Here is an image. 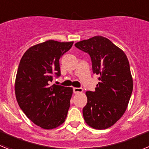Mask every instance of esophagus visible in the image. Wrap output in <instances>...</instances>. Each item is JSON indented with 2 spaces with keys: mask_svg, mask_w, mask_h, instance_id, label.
Masks as SVG:
<instances>
[{
  "mask_svg": "<svg viewBox=\"0 0 149 149\" xmlns=\"http://www.w3.org/2000/svg\"><path fill=\"white\" fill-rule=\"evenodd\" d=\"M73 92H74V94H77V93H82V92H83V89H82V88L74 87V88H73Z\"/></svg>",
  "mask_w": 149,
  "mask_h": 149,
  "instance_id": "obj_1",
  "label": "esophagus"
}]
</instances>
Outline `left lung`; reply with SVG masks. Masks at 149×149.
Masks as SVG:
<instances>
[{"label":"left lung","mask_w":149,"mask_h":149,"mask_svg":"<svg viewBox=\"0 0 149 149\" xmlns=\"http://www.w3.org/2000/svg\"><path fill=\"white\" fill-rule=\"evenodd\" d=\"M74 45L89 54L93 73L99 76L95 90L86 93L84 120L95 129L108 128L125 113L132 93L133 79L127 56L111 41L101 36Z\"/></svg>","instance_id":"obj_1"}]
</instances>
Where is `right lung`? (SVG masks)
<instances>
[{"label":"right lung","instance_id":"add662e5","mask_svg":"<svg viewBox=\"0 0 149 149\" xmlns=\"http://www.w3.org/2000/svg\"><path fill=\"white\" fill-rule=\"evenodd\" d=\"M73 43L48 40L30 47L21 59L15 83L17 101L42 128H56L67 116L73 89L51 83L53 75H61L60 59Z\"/></svg>","mask_w":149,"mask_h":149}]
</instances>
